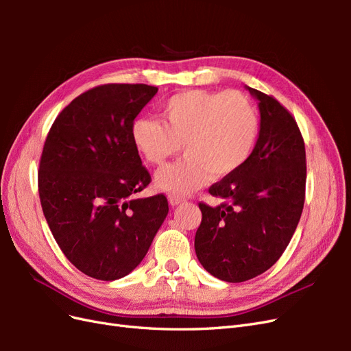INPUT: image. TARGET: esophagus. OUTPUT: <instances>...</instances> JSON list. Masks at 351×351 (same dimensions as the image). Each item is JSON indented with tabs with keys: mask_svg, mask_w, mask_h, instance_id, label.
Segmentation results:
<instances>
[{
	"mask_svg": "<svg viewBox=\"0 0 351 351\" xmlns=\"http://www.w3.org/2000/svg\"><path fill=\"white\" fill-rule=\"evenodd\" d=\"M168 202L173 206H177V205H182L183 202H184V199L183 197H178V196H168Z\"/></svg>",
	"mask_w": 351,
	"mask_h": 351,
	"instance_id": "esophagus-1",
	"label": "esophagus"
}]
</instances>
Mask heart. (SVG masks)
<instances>
[{
    "label": "heart",
    "instance_id": "heart-1",
    "mask_svg": "<svg viewBox=\"0 0 351 351\" xmlns=\"http://www.w3.org/2000/svg\"><path fill=\"white\" fill-rule=\"evenodd\" d=\"M161 123L137 119L130 127L136 151L159 165L178 151L186 156L155 174V186L171 195H187L212 180L234 174L258 142L259 112L239 90L192 89L173 95L159 110Z\"/></svg>",
    "mask_w": 351,
    "mask_h": 351
}]
</instances>
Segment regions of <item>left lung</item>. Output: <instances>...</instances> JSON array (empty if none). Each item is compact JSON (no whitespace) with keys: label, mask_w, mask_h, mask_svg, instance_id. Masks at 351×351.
<instances>
[{"label":"left lung","mask_w":351,"mask_h":351,"mask_svg":"<svg viewBox=\"0 0 351 351\" xmlns=\"http://www.w3.org/2000/svg\"><path fill=\"white\" fill-rule=\"evenodd\" d=\"M244 88L258 101V142L241 168L209 189L224 204H199L195 237L202 267L227 282L268 271L289 246L304 205L306 151L295 120L277 99Z\"/></svg>","instance_id":"1"}]
</instances>
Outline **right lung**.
Wrapping results in <instances>:
<instances>
[{
	"mask_svg": "<svg viewBox=\"0 0 351 351\" xmlns=\"http://www.w3.org/2000/svg\"><path fill=\"white\" fill-rule=\"evenodd\" d=\"M158 92L147 84H102L60 112L42 151V210L66 258L102 281L129 275L168 214L164 195L136 199L151 183L130 139L134 119Z\"/></svg>",
	"mask_w": 351,
	"mask_h": 351,
	"instance_id": "obj_1",
	"label": "right lung"
}]
</instances>
